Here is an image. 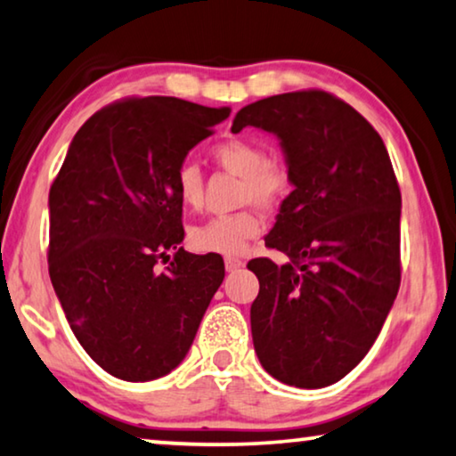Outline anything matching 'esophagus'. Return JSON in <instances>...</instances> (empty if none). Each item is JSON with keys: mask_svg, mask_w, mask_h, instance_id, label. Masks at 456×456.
<instances>
[{"mask_svg": "<svg viewBox=\"0 0 456 456\" xmlns=\"http://www.w3.org/2000/svg\"><path fill=\"white\" fill-rule=\"evenodd\" d=\"M224 265H226V272H236V269H240L244 263L242 259H239V256H226Z\"/></svg>", "mask_w": 456, "mask_h": 456, "instance_id": "34e87169", "label": "esophagus"}]
</instances>
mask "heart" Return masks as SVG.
I'll return each instance as SVG.
<instances>
[{
	"mask_svg": "<svg viewBox=\"0 0 456 456\" xmlns=\"http://www.w3.org/2000/svg\"><path fill=\"white\" fill-rule=\"evenodd\" d=\"M212 158L217 167L240 176V201L253 203L259 209H275L292 191V176L286 164L269 160L267 151L259 143L247 140H226L212 148ZM175 189L183 206L197 208L201 201L203 179L195 162H183L176 168ZM263 228L261 217L253 209L209 217L191 230V247L201 253L239 255L247 242L259 236Z\"/></svg>",
	"mask_w": 456,
	"mask_h": 456,
	"instance_id": "obj_1",
	"label": "heart"
}]
</instances>
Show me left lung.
Wrapping results in <instances>:
<instances>
[{"mask_svg": "<svg viewBox=\"0 0 456 456\" xmlns=\"http://www.w3.org/2000/svg\"><path fill=\"white\" fill-rule=\"evenodd\" d=\"M273 134L294 191L269 248L288 263L248 261L259 280L250 331L261 366L283 385L322 388L360 364L401 283V191L376 129L322 90L288 92L240 109L232 131Z\"/></svg>", "mask_w": 456, "mask_h": 456, "instance_id": "obj_1", "label": "left lung"}]
</instances>
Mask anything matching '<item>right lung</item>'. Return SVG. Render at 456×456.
I'll return each mask as SVG.
<instances>
[{
  "label": "right lung",
  "mask_w": 456,
  "mask_h": 456,
  "mask_svg": "<svg viewBox=\"0 0 456 456\" xmlns=\"http://www.w3.org/2000/svg\"><path fill=\"white\" fill-rule=\"evenodd\" d=\"M228 115L173 96L109 104L74 135L49 191L51 283L86 354L117 379L175 370L224 280L220 255L179 247L175 175Z\"/></svg>",
  "instance_id": "1"
}]
</instances>
